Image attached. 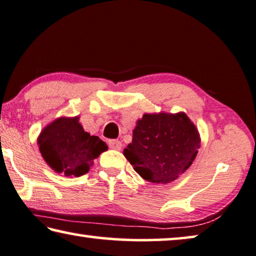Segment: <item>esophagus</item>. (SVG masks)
<instances>
[{
	"label": "esophagus",
	"instance_id": "34e87169",
	"mask_svg": "<svg viewBox=\"0 0 256 256\" xmlns=\"http://www.w3.org/2000/svg\"><path fill=\"white\" fill-rule=\"evenodd\" d=\"M108 144H109V148L115 149V150H120L122 148V142L120 140H109Z\"/></svg>",
	"mask_w": 256,
	"mask_h": 256
}]
</instances>
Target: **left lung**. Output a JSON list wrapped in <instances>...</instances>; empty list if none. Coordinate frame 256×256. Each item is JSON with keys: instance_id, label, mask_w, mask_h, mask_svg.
Segmentation results:
<instances>
[{"instance_id": "left-lung-1", "label": "left lung", "mask_w": 256, "mask_h": 256, "mask_svg": "<svg viewBox=\"0 0 256 256\" xmlns=\"http://www.w3.org/2000/svg\"><path fill=\"white\" fill-rule=\"evenodd\" d=\"M200 147V132L186 112H162L136 120L123 154L142 179L165 184L192 166Z\"/></svg>"}]
</instances>
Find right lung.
<instances>
[{
	"mask_svg": "<svg viewBox=\"0 0 256 256\" xmlns=\"http://www.w3.org/2000/svg\"><path fill=\"white\" fill-rule=\"evenodd\" d=\"M40 155L56 173L80 176L108 146L99 136L85 132L80 116H62L48 123L38 138Z\"/></svg>",
	"mask_w": 256,
	"mask_h": 256,
	"instance_id": "add662e5",
	"label": "right lung"
}]
</instances>
